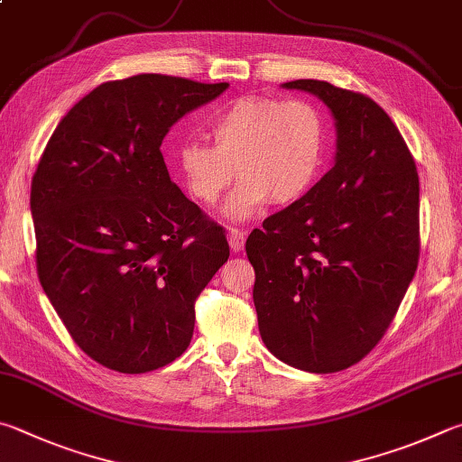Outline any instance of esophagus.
Listing matches in <instances>:
<instances>
[{
	"label": "esophagus",
	"mask_w": 462,
	"mask_h": 462,
	"mask_svg": "<svg viewBox=\"0 0 462 462\" xmlns=\"http://www.w3.org/2000/svg\"><path fill=\"white\" fill-rule=\"evenodd\" d=\"M245 242H246V232H242L240 228H230L228 245L234 253H240V250L245 248Z\"/></svg>",
	"instance_id": "esophagus-1"
}]
</instances>
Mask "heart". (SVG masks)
I'll list each match as a JSON object with an SVG mask.
<instances>
[{
    "mask_svg": "<svg viewBox=\"0 0 462 462\" xmlns=\"http://www.w3.org/2000/svg\"><path fill=\"white\" fill-rule=\"evenodd\" d=\"M212 145L188 141L178 149L183 183L199 204L214 206L242 178L226 216L245 220L268 199L292 204L321 175L329 127L321 108L303 98L245 97L209 123Z\"/></svg>",
    "mask_w": 462,
    "mask_h": 462,
    "instance_id": "1",
    "label": "heart"
}]
</instances>
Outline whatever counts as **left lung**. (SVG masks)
Returning a JSON list of instances; mask_svg holds the SVG:
<instances>
[{
  "label": "left lung",
  "instance_id": "1",
  "mask_svg": "<svg viewBox=\"0 0 462 462\" xmlns=\"http://www.w3.org/2000/svg\"><path fill=\"white\" fill-rule=\"evenodd\" d=\"M331 108L335 163L305 198L253 230L254 307L264 346L297 370L333 374L370 354L420 256L414 157L383 108L325 80H292Z\"/></svg>",
  "mask_w": 462,
  "mask_h": 462
}]
</instances>
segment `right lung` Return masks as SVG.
I'll return each instance as SVG.
<instances>
[{
  "label": "right lung",
  "mask_w": 462,
  "mask_h": 462,
  "mask_svg": "<svg viewBox=\"0 0 462 462\" xmlns=\"http://www.w3.org/2000/svg\"><path fill=\"white\" fill-rule=\"evenodd\" d=\"M228 88L165 74L103 82L50 137L32 178L42 289L97 364L145 374L188 349L196 299L230 256L181 194L162 141Z\"/></svg>",
  "instance_id": "1"
}]
</instances>
